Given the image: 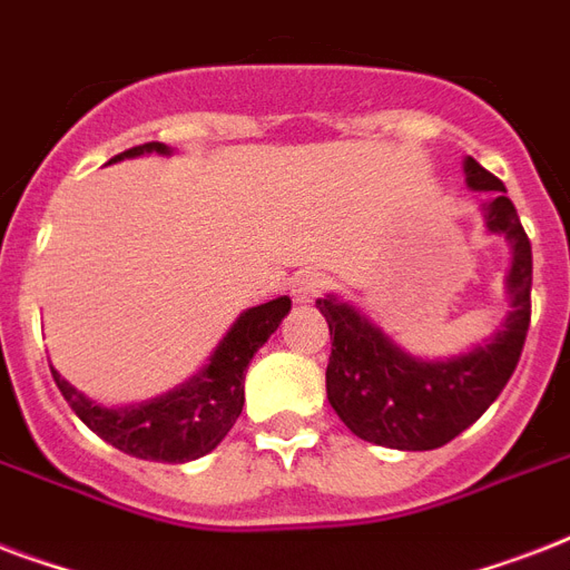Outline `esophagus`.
I'll use <instances>...</instances> for the list:
<instances>
[{"label": "esophagus", "instance_id": "34e87169", "mask_svg": "<svg viewBox=\"0 0 570 570\" xmlns=\"http://www.w3.org/2000/svg\"><path fill=\"white\" fill-rule=\"evenodd\" d=\"M322 293H325V277L316 275V272H304V275L293 277V286H289L295 304L316 302Z\"/></svg>", "mask_w": 570, "mask_h": 570}]
</instances>
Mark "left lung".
<instances>
[{"instance_id":"obj_1","label":"left lung","mask_w":570,"mask_h":570,"mask_svg":"<svg viewBox=\"0 0 570 570\" xmlns=\"http://www.w3.org/2000/svg\"><path fill=\"white\" fill-rule=\"evenodd\" d=\"M464 174L470 189L488 191V230L503 233L512 245V268L505 277L509 316L485 346L450 361H423L399 348L352 304L334 295L316 302L334 334L325 370L331 407L357 438L390 450H438L476 423L512 379L530 331V236L494 174L473 156L464 159Z\"/></svg>"}]
</instances>
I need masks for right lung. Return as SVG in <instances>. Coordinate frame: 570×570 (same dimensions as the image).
Segmentation results:
<instances>
[{
  "label": "right lung",
  "instance_id": "1",
  "mask_svg": "<svg viewBox=\"0 0 570 570\" xmlns=\"http://www.w3.org/2000/svg\"><path fill=\"white\" fill-rule=\"evenodd\" d=\"M141 154H171V150L159 141H147L115 156V163L124 156ZM289 307L293 302L281 295L275 302L242 313L227 331V337L218 343L209 364L195 379L165 396L150 399L145 405L102 407L85 396L82 390H76L70 381L61 379L56 370L52 379L76 416L115 450L145 461H165V464L195 461L213 452L233 429L245 405V373L250 357L275 334Z\"/></svg>",
  "mask_w": 570,
  "mask_h": 570
}]
</instances>
